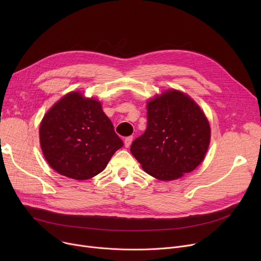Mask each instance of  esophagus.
Segmentation results:
<instances>
[{
    "label": "esophagus",
    "mask_w": 261,
    "mask_h": 261,
    "mask_svg": "<svg viewBox=\"0 0 261 261\" xmlns=\"http://www.w3.org/2000/svg\"><path fill=\"white\" fill-rule=\"evenodd\" d=\"M132 141H133V138H132V136H128V138H126V139H125V141H123V142H125V146L128 148V147L131 145Z\"/></svg>",
    "instance_id": "obj_1"
}]
</instances>
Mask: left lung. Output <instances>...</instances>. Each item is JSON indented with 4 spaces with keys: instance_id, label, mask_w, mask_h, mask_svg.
Here are the masks:
<instances>
[{
    "instance_id": "left-lung-1",
    "label": "left lung",
    "mask_w": 261,
    "mask_h": 261,
    "mask_svg": "<svg viewBox=\"0 0 261 261\" xmlns=\"http://www.w3.org/2000/svg\"><path fill=\"white\" fill-rule=\"evenodd\" d=\"M211 142L210 122L188 95L167 90L147 103V129L131 153L158 180L172 181L196 169Z\"/></svg>"
}]
</instances>
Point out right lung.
<instances>
[{"instance_id": "right-lung-1", "label": "right lung", "mask_w": 261, "mask_h": 261, "mask_svg": "<svg viewBox=\"0 0 261 261\" xmlns=\"http://www.w3.org/2000/svg\"><path fill=\"white\" fill-rule=\"evenodd\" d=\"M39 136L49 166L78 181L100 173L123 146L101 103L79 92L66 94L48 110Z\"/></svg>"}]
</instances>
